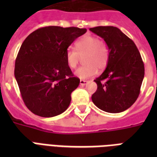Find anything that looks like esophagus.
<instances>
[{"mask_svg": "<svg viewBox=\"0 0 157 157\" xmlns=\"http://www.w3.org/2000/svg\"><path fill=\"white\" fill-rule=\"evenodd\" d=\"M87 83H88V81H85V80H81V81H80V85H81V86H85V85H86Z\"/></svg>", "mask_w": 157, "mask_h": 157, "instance_id": "1", "label": "esophagus"}]
</instances>
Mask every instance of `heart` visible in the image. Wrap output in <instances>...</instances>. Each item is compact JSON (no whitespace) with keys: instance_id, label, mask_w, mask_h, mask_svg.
<instances>
[{"instance_id":"obj_1","label":"heart","mask_w":157,"mask_h":157,"mask_svg":"<svg viewBox=\"0 0 157 157\" xmlns=\"http://www.w3.org/2000/svg\"><path fill=\"white\" fill-rule=\"evenodd\" d=\"M76 50L68 48L65 59L69 67L75 68L80 56L84 57L86 65L76 69L75 75L80 79H87L94 76L98 69L104 68L108 60V49L106 43L93 36H85L76 43Z\"/></svg>"}]
</instances>
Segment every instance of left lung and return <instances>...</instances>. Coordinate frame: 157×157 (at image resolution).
Wrapping results in <instances>:
<instances>
[{
  "label": "left lung",
  "instance_id": "8db88e82",
  "mask_svg": "<svg viewBox=\"0 0 157 157\" xmlns=\"http://www.w3.org/2000/svg\"><path fill=\"white\" fill-rule=\"evenodd\" d=\"M90 30L104 40L108 47L107 67L96 78L98 88L91 98L104 112L119 113L134 104L140 93L144 64L134 42L119 28L99 26Z\"/></svg>",
  "mask_w": 157,
  "mask_h": 157
}]
</instances>
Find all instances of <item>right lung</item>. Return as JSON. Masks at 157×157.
<instances>
[{"mask_svg": "<svg viewBox=\"0 0 157 157\" xmlns=\"http://www.w3.org/2000/svg\"><path fill=\"white\" fill-rule=\"evenodd\" d=\"M86 28L49 26L32 33L21 45L14 76L28 109L42 117L65 112L80 79L73 76L65 59L67 48Z\"/></svg>", "mask_w": 157, "mask_h": 157, "instance_id": "1", "label": "right lung"}]
</instances>
